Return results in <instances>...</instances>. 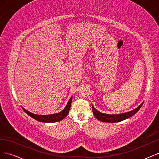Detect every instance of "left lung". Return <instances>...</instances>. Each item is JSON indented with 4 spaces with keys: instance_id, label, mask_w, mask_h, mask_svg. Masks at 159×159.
Returning a JSON list of instances; mask_svg holds the SVG:
<instances>
[{
    "instance_id": "left-lung-1",
    "label": "left lung",
    "mask_w": 159,
    "mask_h": 159,
    "mask_svg": "<svg viewBox=\"0 0 159 159\" xmlns=\"http://www.w3.org/2000/svg\"><path fill=\"white\" fill-rule=\"evenodd\" d=\"M143 104V103L141 104L137 108L134 109V110L131 111L124 113L122 114H119V115H109V114H105L103 113H101L98 111V110H96L93 107V105H92V109H93V113L95 115V117L98 120H99V121H103V122H107V123H117V122L123 121L125 119L132 117L133 115H134L139 109H140V108L142 107Z\"/></svg>"
}]
</instances>
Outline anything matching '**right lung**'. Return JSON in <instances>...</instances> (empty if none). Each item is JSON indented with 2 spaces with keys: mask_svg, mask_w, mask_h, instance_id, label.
I'll return each mask as SVG.
<instances>
[{
  "mask_svg": "<svg viewBox=\"0 0 159 159\" xmlns=\"http://www.w3.org/2000/svg\"><path fill=\"white\" fill-rule=\"evenodd\" d=\"M71 100L72 98H71L69 100V102L67 104L66 107L64 108V110H62L61 112L58 113H56V114H51V115H36V114H33L29 111H28L27 110L25 109H23V110L25 111L26 113H27L28 115L34 119L37 120L38 121L40 122H44V123H53V122H57V121H60L61 120L64 119L68 114L69 113L70 109L71 107Z\"/></svg>",
  "mask_w": 159,
  "mask_h": 159,
  "instance_id": "obj_1",
  "label": "right lung"
}]
</instances>
